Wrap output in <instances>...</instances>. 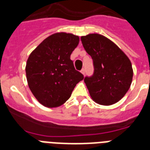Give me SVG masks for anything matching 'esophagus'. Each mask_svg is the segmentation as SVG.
I'll list each match as a JSON object with an SVG mask.
<instances>
[{"label":"esophagus","instance_id":"obj_1","mask_svg":"<svg viewBox=\"0 0 150 150\" xmlns=\"http://www.w3.org/2000/svg\"><path fill=\"white\" fill-rule=\"evenodd\" d=\"M85 72H86V70H85V68H82V70H81V73H82V74H83V75H85Z\"/></svg>","mask_w":150,"mask_h":150}]
</instances>
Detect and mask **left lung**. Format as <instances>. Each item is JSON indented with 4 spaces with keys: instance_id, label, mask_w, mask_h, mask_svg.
<instances>
[{
    "instance_id": "1",
    "label": "left lung",
    "mask_w": 150,
    "mask_h": 150,
    "mask_svg": "<svg viewBox=\"0 0 150 150\" xmlns=\"http://www.w3.org/2000/svg\"><path fill=\"white\" fill-rule=\"evenodd\" d=\"M81 40L93 61V74L84 79L91 98L104 106L118 102L132 84L130 60L115 43L102 35L89 34L82 36Z\"/></svg>"
}]
</instances>
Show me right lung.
<instances>
[{"instance_id": "1", "label": "right lung", "mask_w": 150, "mask_h": 150, "mask_svg": "<svg viewBox=\"0 0 150 150\" xmlns=\"http://www.w3.org/2000/svg\"><path fill=\"white\" fill-rule=\"evenodd\" d=\"M78 36L57 33L46 38L27 60L28 85L36 100L47 107H57L70 98L84 76L70 59L79 44Z\"/></svg>"}]
</instances>
